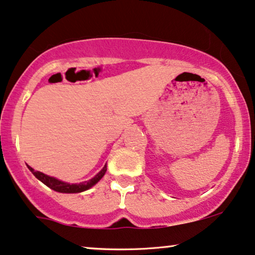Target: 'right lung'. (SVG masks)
<instances>
[{
	"label": "right lung",
	"instance_id": "1",
	"mask_svg": "<svg viewBox=\"0 0 255 255\" xmlns=\"http://www.w3.org/2000/svg\"><path fill=\"white\" fill-rule=\"evenodd\" d=\"M28 168L37 179H39L40 182L44 183L46 186H49L50 189H52L57 192H62V193H79V192L86 191V190L92 188L93 185H96L97 183L104 177V175L106 174V171H107V164H105V167L101 169V170L98 172V174L94 176L93 178L88 179V181H86V182L79 183V184H76V183H74V184H70V183L63 182L58 178L51 177V176L43 174V172H40V171L33 170L31 167H29V165H28Z\"/></svg>",
	"mask_w": 255,
	"mask_h": 255
}]
</instances>
